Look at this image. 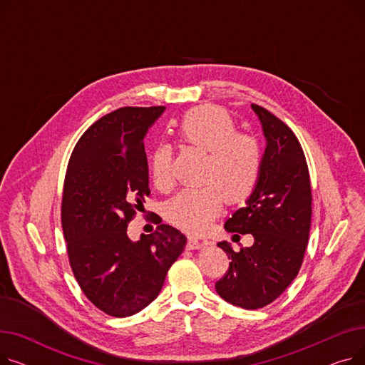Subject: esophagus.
<instances>
[{
    "mask_svg": "<svg viewBox=\"0 0 365 365\" xmlns=\"http://www.w3.org/2000/svg\"><path fill=\"white\" fill-rule=\"evenodd\" d=\"M208 244H212V242H208V241H200V240H197V238H194V237H189V238H187V248H189V250H200V248H201L202 245H208Z\"/></svg>",
    "mask_w": 365,
    "mask_h": 365,
    "instance_id": "obj_1",
    "label": "esophagus"
}]
</instances>
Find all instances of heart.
<instances>
[{
  "instance_id": "1",
  "label": "heart",
  "mask_w": 365,
  "mask_h": 365,
  "mask_svg": "<svg viewBox=\"0 0 365 365\" xmlns=\"http://www.w3.org/2000/svg\"><path fill=\"white\" fill-rule=\"evenodd\" d=\"M183 145L207 152L200 187L183 189L165 207L167 219L192 234H202L219 216L223 201L242 202L256 190L263 152L252 134L237 131L235 120L223 108L201 105L176 123ZM150 179L158 189L171 183V149L160 143L149 160Z\"/></svg>"
}]
</instances>
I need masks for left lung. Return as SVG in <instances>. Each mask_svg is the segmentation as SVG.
Here are the masks:
<instances>
[{
    "label": "left lung",
    "instance_id": "8db88e82",
    "mask_svg": "<svg viewBox=\"0 0 365 365\" xmlns=\"http://www.w3.org/2000/svg\"><path fill=\"white\" fill-rule=\"evenodd\" d=\"M266 139L259 185L245 205L225 222L227 232L252 234L255 244L237 253L217 245L231 259L216 282L217 294L244 309L272 303L297 277L309 241L312 194L303 149L274 113L252 105Z\"/></svg>",
    "mask_w": 365,
    "mask_h": 365
}]
</instances>
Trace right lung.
Listing matches in <instances>:
<instances>
[{"instance_id": "right-lung-1", "label": "right lung", "mask_w": 365, "mask_h": 365, "mask_svg": "<svg viewBox=\"0 0 365 365\" xmlns=\"http://www.w3.org/2000/svg\"><path fill=\"white\" fill-rule=\"evenodd\" d=\"M164 110L120 108L105 115L83 134L68 164L62 226L69 263L87 299L110 317L134 315L155 300L186 245L170 225L138 241L127 235L150 194L143 139Z\"/></svg>"}]
</instances>
